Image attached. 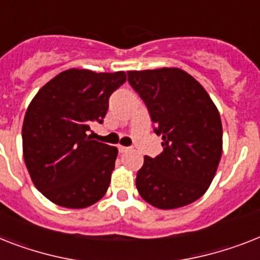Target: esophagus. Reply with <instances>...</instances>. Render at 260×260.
<instances>
[{
    "label": "esophagus",
    "mask_w": 260,
    "mask_h": 260,
    "mask_svg": "<svg viewBox=\"0 0 260 260\" xmlns=\"http://www.w3.org/2000/svg\"><path fill=\"white\" fill-rule=\"evenodd\" d=\"M118 150H119V153H126V151L130 150V147H127V146H118Z\"/></svg>",
    "instance_id": "1"
}]
</instances>
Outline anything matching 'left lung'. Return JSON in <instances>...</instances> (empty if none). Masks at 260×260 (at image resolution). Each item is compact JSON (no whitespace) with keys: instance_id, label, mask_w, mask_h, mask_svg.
I'll list each match as a JSON object with an SVG mask.
<instances>
[{"instance_id":"obj_1","label":"left lung","mask_w":260,"mask_h":260,"mask_svg":"<svg viewBox=\"0 0 260 260\" xmlns=\"http://www.w3.org/2000/svg\"><path fill=\"white\" fill-rule=\"evenodd\" d=\"M127 77L164 139V151L146 155L137 173L139 195L162 210L195 202L209 188L222 156L219 111L202 85L181 69L127 72Z\"/></svg>"}]
</instances>
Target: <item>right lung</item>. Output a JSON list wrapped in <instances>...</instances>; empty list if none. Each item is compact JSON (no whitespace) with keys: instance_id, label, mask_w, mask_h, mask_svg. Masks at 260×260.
I'll use <instances>...</instances> for the list:
<instances>
[{"instance_id":"obj_1","label":"right lung","mask_w":260,"mask_h":260,"mask_svg":"<svg viewBox=\"0 0 260 260\" xmlns=\"http://www.w3.org/2000/svg\"><path fill=\"white\" fill-rule=\"evenodd\" d=\"M123 72L70 69L36 94L22 126L23 159L34 186L53 203L83 209L107 191L118 150L89 135L102 123Z\"/></svg>"}]
</instances>
